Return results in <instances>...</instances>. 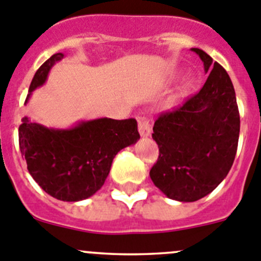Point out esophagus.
<instances>
[{
  "label": "esophagus",
  "instance_id": "obj_1",
  "mask_svg": "<svg viewBox=\"0 0 261 261\" xmlns=\"http://www.w3.org/2000/svg\"><path fill=\"white\" fill-rule=\"evenodd\" d=\"M138 128L139 134L143 136V138H148L152 133V128H150V123L147 118L142 117V118L138 119Z\"/></svg>",
  "mask_w": 261,
  "mask_h": 261
}]
</instances>
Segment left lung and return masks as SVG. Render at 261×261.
Instances as JSON below:
<instances>
[{"label": "left lung", "instance_id": "8db88e82", "mask_svg": "<svg viewBox=\"0 0 261 261\" xmlns=\"http://www.w3.org/2000/svg\"><path fill=\"white\" fill-rule=\"evenodd\" d=\"M208 77L198 94L170 113L160 116L152 138L160 148L149 175L169 198L194 202L225 179L240 138V113L234 87L226 70L201 48H191Z\"/></svg>", "mask_w": 261, "mask_h": 261}]
</instances>
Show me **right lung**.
I'll list each match as a JSON object with an SVG mask.
<instances>
[{
	"mask_svg": "<svg viewBox=\"0 0 261 261\" xmlns=\"http://www.w3.org/2000/svg\"><path fill=\"white\" fill-rule=\"evenodd\" d=\"M64 54H54L32 80L25 104ZM140 139L134 118H95L68 128L46 127L28 117L19 126V145L31 176L54 198L79 202L103 187L117 153Z\"/></svg>",
	"mask_w": 261,
	"mask_h": 261,
	"instance_id": "right-lung-1",
	"label": "right lung"
}]
</instances>
